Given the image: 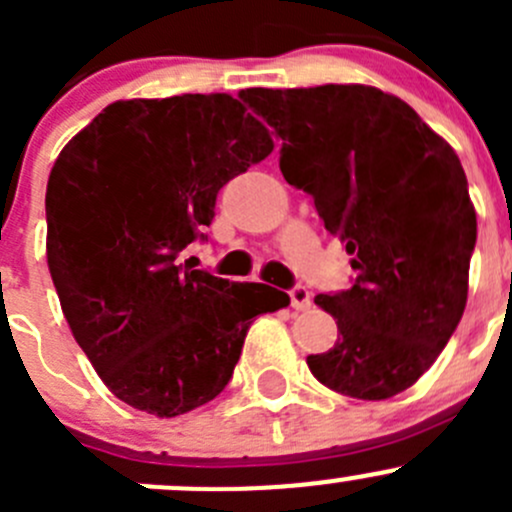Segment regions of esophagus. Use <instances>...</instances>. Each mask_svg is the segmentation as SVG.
<instances>
[{"label": "esophagus", "instance_id": "1", "mask_svg": "<svg viewBox=\"0 0 512 512\" xmlns=\"http://www.w3.org/2000/svg\"><path fill=\"white\" fill-rule=\"evenodd\" d=\"M289 302H292L294 309H309L312 307V292L302 285L292 287L289 289Z\"/></svg>", "mask_w": 512, "mask_h": 512}]
</instances>
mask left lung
I'll return each instance as SVG.
<instances>
[{
	"mask_svg": "<svg viewBox=\"0 0 512 512\" xmlns=\"http://www.w3.org/2000/svg\"><path fill=\"white\" fill-rule=\"evenodd\" d=\"M240 98L275 128L287 183L312 195L352 255L354 285L314 297L339 337L307 356L309 371L352 399L401 394L431 369L466 309L478 223L461 160L409 103L374 86Z\"/></svg>",
	"mask_w": 512,
	"mask_h": 512,
	"instance_id": "8db88e82",
	"label": "left lung"
}]
</instances>
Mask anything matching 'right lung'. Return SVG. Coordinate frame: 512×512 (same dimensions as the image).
I'll use <instances>...</instances> for the list:
<instances>
[{"label": "right lung", "mask_w": 512, "mask_h": 512, "mask_svg": "<svg viewBox=\"0 0 512 512\" xmlns=\"http://www.w3.org/2000/svg\"><path fill=\"white\" fill-rule=\"evenodd\" d=\"M275 148L230 94L116 101L46 185V262L71 334L123 404L173 418L230 381L257 314L289 297L178 262L220 188Z\"/></svg>", "instance_id": "right-lung-1"}]
</instances>
